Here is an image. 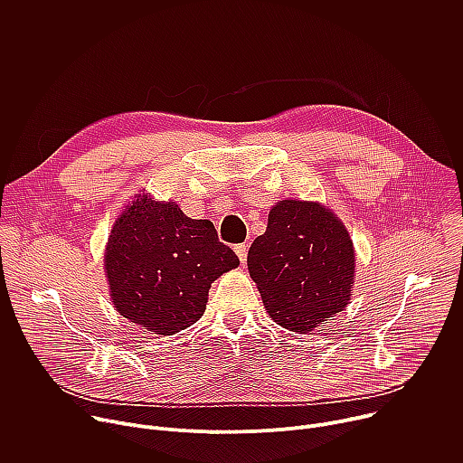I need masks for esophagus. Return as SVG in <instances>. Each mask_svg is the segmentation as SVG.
<instances>
[{"label": "esophagus", "mask_w": 463, "mask_h": 463, "mask_svg": "<svg viewBox=\"0 0 463 463\" xmlns=\"http://www.w3.org/2000/svg\"><path fill=\"white\" fill-rule=\"evenodd\" d=\"M234 252L238 254V258H240V261H241V266H245V261H247V245H245V243L234 245Z\"/></svg>", "instance_id": "1"}]
</instances>
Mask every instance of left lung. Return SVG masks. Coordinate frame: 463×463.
Here are the masks:
<instances>
[{"mask_svg": "<svg viewBox=\"0 0 463 463\" xmlns=\"http://www.w3.org/2000/svg\"><path fill=\"white\" fill-rule=\"evenodd\" d=\"M247 266L269 317L291 332H309L346 307L355 254L335 214L318 203L286 200L271 209Z\"/></svg>", "mask_w": 463, "mask_h": 463, "instance_id": "1", "label": "left lung"}]
</instances>
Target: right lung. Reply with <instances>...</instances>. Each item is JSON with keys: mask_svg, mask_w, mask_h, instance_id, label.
Returning a JSON list of instances; mask_svg holds the SVG:
<instances>
[{"mask_svg": "<svg viewBox=\"0 0 463 463\" xmlns=\"http://www.w3.org/2000/svg\"><path fill=\"white\" fill-rule=\"evenodd\" d=\"M104 261L117 311L159 335L200 320L211 284L240 266L213 222L145 194L115 222Z\"/></svg>", "mask_w": 463, "mask_h": 463, "instance_id": "right-lung-1", "label": "right lung"}]
</instances>
